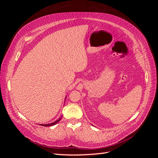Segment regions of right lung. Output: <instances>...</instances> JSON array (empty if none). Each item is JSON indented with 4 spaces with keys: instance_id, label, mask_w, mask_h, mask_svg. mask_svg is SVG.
I'll return each instance as SVG.
<instances>
[{
    "instance_id": "obj_1",
    "label": "right lung",
    "mask_w": 158,
    "mask_h": 158,
    "mask_svg": "<svg viewBox=\"0 0 158 158\" xmlns=\"http://www.w3.org/2000/svg\"><path fill=\"white\" fill-rule=\"evenodd\" d=\"M61 117L59 118V119H58V120H56V121H55V122H53V123H49V124H45V125H41V126H44V127H49V126H52V125H56V124L58 123V122H59L60 121V118H61Z\"/></svg>"
}]
</instances>
